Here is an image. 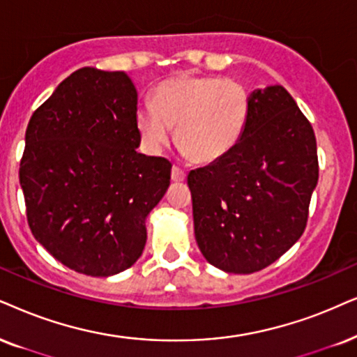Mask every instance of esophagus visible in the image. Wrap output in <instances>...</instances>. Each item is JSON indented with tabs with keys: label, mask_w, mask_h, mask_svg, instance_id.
I'll return each instance as SVG.
<instances>
[{
	"label": "esophagus",
	"mask_w": 357,
	"mask_h": 357,
	"mask_svg": "<svg viewBox=\"0 0 357 357\" xmlns=\"http://www.w3.org/2000/svg\"><path fill=\"white\" fill-rule=\"evenodd\" d=\"M184 178H186L184 169L179 168V166H173V171H171V179H173L174 183H181V181H184Z\"/></svg>",
	"instance_id": "1"
}]
</instances>
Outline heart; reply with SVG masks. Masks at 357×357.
Segmentation results:
<instances>
[{
  "mask_svg": "<svg viewBox=\"0 0 357 357\" xmlns=\"http://www.w3.org/2000/svg\"><path fill=\"white\" fill-rule=\"evenodd\" d=\"M250 93L237 80L178 75L156 85L153 103L137 110V126L148 148L176 143L196 163H212L241 142L250 119Z\"/></svg>",
  "mask_w": 357,
  "mask_h": 357,
  "instance_id": "1",
  "label": "heart"
}]
</instances>
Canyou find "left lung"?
Returning a JSON list of instances; mask_svg holds the SVG:
<instances>
[{
    "label": "left lung",
    "mask_w": 357,
    "mask_h": 357,
    "mask_svg": "<svg viewBox=\"0 0 357 357\" xmlns=\"http://www.w3.org/2000/svg\"><path fill=\"white\" fill-rule=\"evenodd\" d=\"M250 100L241 142L188 174L197 245L229 273L259 272L298 241L318 183L313 126L290 93L275 85Z\"/></svg>",
    "instance_id": "8db88e82"
}]
</instances>
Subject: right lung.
<instances>
[{
	"mask_svg": "<svg viewBox=\"0 0 357 357\" xmlns=\"http://www.w3.org/2000/svg\"><path fill=\"white\" fill-rule=\"evenodd\" d=\"M138 92L123 70L82 67L31 116L20 163L31 232L79 273L130 268L145 219L171 179L166 158L137 151Z\"/></svg>",
	"mask_w": 357,
	"mask_h": 357,
	"instance_id": "right-lung-1",
	"label": "right lung"
}]
</instances>
